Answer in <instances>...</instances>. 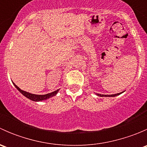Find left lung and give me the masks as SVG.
Masks as SVG:
<instances>
[{
    "mask_svg": "<svg viewBox=\"0 0 147 147\" xmlns=\"http://www.w3.org/2000/svg\"><path fill=\"white\" fill-rule=\"evenodd\" d=\"M124 92H121L117 93V94H97V96H100V97H116V96L119 95L120 94L123 93Z\"/></svg>",
    "mask_w": 147,
    "mask_h": 147,
    "instance_id": "obj_1",
    "label": "left lung"
}]
</instances>
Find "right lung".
<instances>
[{
	"label": "right lung",
	"instance_id": "right-lung-1",
	"mask_svg": "<svg viewBox=\"0 0 147 147\" xmlns=\"http://www.w3.org/2000/svg\"><path fill=\"white\" fill-rule=\"evenodd\" d=\"M13 84H14V86L16 87V89H17V90H18L22 94H23L25 97H27V98L29 99V100H32V101H34V102L42 101V100H47V99L50 98V97H54V96H55L56 94H57V92H58L59 90H55V91L53 92L48 93V94H31V93L28 92L23 91V90H22L21 89L19 88V87H18L14 82H13Z\"/></svg>",
	"mask_w": 147,
	"mask_h": 147
}]
</instances>
